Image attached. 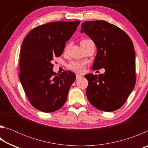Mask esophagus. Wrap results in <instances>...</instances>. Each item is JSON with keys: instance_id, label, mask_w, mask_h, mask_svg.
Instances as JSON below:
<instances>
[{"instance_id": "obj_1", "label": "esophagus", "mask_w": 148, "mask_h": 148, "mask_svg": "<svg viewBox=\"0 0 148 148\" xmlns=\"http://www.w3.org/2000/svg\"><path fill=\"white\" fill-rule=\"evenodd\" d=\"M76 79H80L81 78V77H82L81 75H79V74H76Z\"/></svg>"}]
</instances>
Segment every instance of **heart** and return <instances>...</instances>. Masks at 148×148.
Segmentation results:
<instances>
[{"mask_svg": "<svg viewBox=\"0 0 148 148\" xmlns=\"http://www.w3.org/2000/svg\"><path fill=\"white\" fill-rule=\"evenodd\" d=\"M85 65H86V63L84 62L72 61L68 64L67 66H68V68L70 70H71L72 71L81 73V72H84V71Z\"/></svg>", "mask_w": 148, "mask_h": 148, "instance_id": "heart-1", "label": "heart"}]
</instances>
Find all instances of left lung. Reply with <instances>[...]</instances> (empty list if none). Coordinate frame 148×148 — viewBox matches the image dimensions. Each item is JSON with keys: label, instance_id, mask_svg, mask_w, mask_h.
Listing matches in <instances>:
<instances>
[{"label": "left lung", "instance_id": "8db88e82", "mask_svg": "<svg viewBox=\"0 0 148 148\" xmlns=\"http://www.w3.org/2000/svg\"><path fill=\"white\" fill-rule=\"evenodd\" d=\"M80 31L89 36L97 47L92 70L105 69L104 73L99 76L85 75L89 83L87 99L102 111L118 110L136 83L133 43L123 30L102 20L84 22Z\"/></svg>", "mask_w": 148, "mask_h": 148}]
</instances>
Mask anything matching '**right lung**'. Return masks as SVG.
I'll list each match as a JSON object with an SVG mask.
<instances>
[{"instance_id": "1", "label": "right lung", "mask_w": 148, "mask_h": 148, "mask_svg": "<svg viewBox=\"0 0 148 148\" xmlns=\"http://www.w3.org/2000/svg\"><path fill=\"white\" fill-rule=\"evenodd\" d=\"M79 23L55 21L41 25L23 40L19 57L20 81L30 103L42 112L61 108L76 79V75L69 71L56 74L51 61L61 56Z\"/></svg>"}]
</instances>
